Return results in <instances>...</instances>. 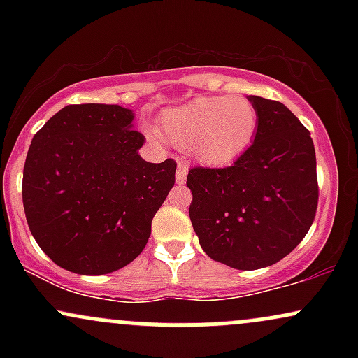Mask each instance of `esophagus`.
Masks as SVG:
<instances>
[{"instance_id":"esophagus-1","label":"esophagus","mask_w":358,"mask_h":358,"mask_svg":"<svg viewBox=\"0 0 358 358\" xmlns=\"http://www.w3.org/2000/svg\"><path fill=\"white\" fill-rule=\"evenodd\" d=\"M187 175H188V165H185V163H178V168H176V173H175L176 183L183 185L185 180H187Z\"/></svg>"}]
</instances>
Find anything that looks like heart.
I'll return each mask as SVG.
<instances>
[{"label": "heart", "mask_w": 358, "mask_h": 358, "mask_svg": "<svg viewBox=\"0 0 358 358\" xmlns=\"http://www.w3.org/2000/svg\"><path fill=\"white\" fill-rule=\"evenodd\" d=\"M257 121L256 106L245 97L212 96L168 110L163 131L173 145L190 148L200 163L222 166L250 145Z\"/></svg>", "instance_id": "heart-1"}]
</instances>
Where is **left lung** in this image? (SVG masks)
<instances>
[{
  "label": "left lung",
  "instance_id": "8db88e82",
  "mask_svg": "<svg viewBox=\"0 0 358 358\" xmlns=\"http://www.w3.org/2000/svg\"><path fill=\"white\" fill-rule=\"evenodd\" d=\"M254 143L225 168L188 171L190 220L208 257L234 269L268 268L310 231L318 205L310 131L278 101L249 96Z\"/></svg>",
  "mask_w": 358,
  "mask_h": 358
}]
</instances>
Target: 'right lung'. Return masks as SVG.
Masks as SVG:
<instances>
[{
	"label": "right lung",
	"mask_w": 358,
	"mask_h": 358,
	"mask_svg": "<svg viewBox=\"0 0 358 358\" xmlns=\"http://www.w3.org/2000/svg\"><path fill=\"white\" fill-rule=\"evenodd\" d=\"M134 113L65 106L31 139L23 207L36 244L60 268L99 276L134 261L175 185V159L148 163Z\"/></svg>",
	"instance_id": "obj_1"
}]
</instances>
